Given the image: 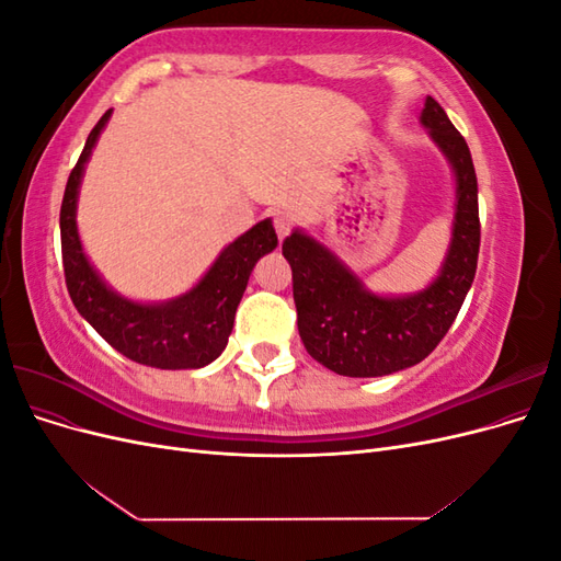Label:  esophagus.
Wrapping results in <instances>:
<instances>
[{"mask_svg": "<svg viewBox=\"0 0 561 561\" xmlns=\"http://www.w3.org/2000/svg\"><path fill=\"white\" fill-rule=\"evenodd\" d=\"M271 219H274V227H276V233H278L280 241L285 239V236H290V231H293V217H290V213L274 210V213H271Z\"/></svg>", "mask_w": 561, "mask_h": 561, "instance_id": "1", "label": "esophagus"}]
</instances>
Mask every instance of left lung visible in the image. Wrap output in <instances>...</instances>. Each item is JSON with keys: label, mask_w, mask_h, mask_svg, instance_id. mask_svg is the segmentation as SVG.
I'll list each match as a JSON object with an SVG mask.
<instances>
[{"label": "left lung", "mask_w": 561, "mask_h": 561, "mask_svg": "<svg viewBox=\"0 0 561 561\" xmlns=\"http://www.w3.org/2000/svg\"><path fill=\"white\" fill-rule=\"evenodd\" d=\"M421 124L456 175L449 252L426 290L407 297L375 295L311 236L295 229L283 241L301 342L313 360L342 377H383L421 363L449 332L478 268L480 208L470 149L431 95Z\"/></svg>", "instance_id": "obj_1"}]
</instances>
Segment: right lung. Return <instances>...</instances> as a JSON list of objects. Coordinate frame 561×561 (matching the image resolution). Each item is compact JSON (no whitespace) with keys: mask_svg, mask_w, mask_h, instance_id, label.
Masks as SVG:
<instances>
[{"mask_svg":"<svg viewBox=\"0 0 561 561\" xmlns=\"http://www.w3.org/2000/svg\"><path fill=\"white\" fill-rule=\"evenodd\" d=\"M110 116L112 110L100 116L65 186L60 245L67 293L93 330L126 358L159 369H198L225 351L252 268L278 245V236L271 219L254 225L219 252L208 274L178 299L138 304L116 295L87 260L77 231V196L83 165Z\"/></svg>","mask_w":561,"mask_h":561,"instance_id":"obj_1","label":"right lung"}]
</instances>
